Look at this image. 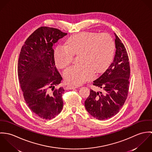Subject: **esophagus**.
Returning a JSON list of instances; mask_svg holds the SVG:
<instances>
[{
    "label": "esophagus",
    "mask_w": 152,
    "mask_h": 152,
    "mask_svg": "<svg viewBox=\"0 0 152 152\" xmlns=\"http://www.w3.org/2000/svg\"><path fill=\"white\" fill-rule=\"evenodd\" d=\"M78 87L77 86H68L66 87V89H75V88H77Z\"/></svg>",
    "instance_id": "obj_1"
}]
</instances>
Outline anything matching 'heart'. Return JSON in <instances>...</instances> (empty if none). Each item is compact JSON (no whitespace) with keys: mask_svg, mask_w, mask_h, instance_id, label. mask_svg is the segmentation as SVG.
<instances>
[{"mask_svg":"<svg viewBox=\"0 0 152 152\" xmlns=\"http://www.w3.org/2000/svg\"><path fill=\"white\" fill-rule=\"evenodd\" d=\"M115 50L112 38L107 33L81 32L69 38L65 45H58L54 53L56 65L64 68L75 55L79 64L66 68L64 72L68 84L79 86L90 80L96 73L106 69L111 63Z\"/></svg>","mask_w":152,"mask_h":152,"instance_id":"1","label":"heart"}]
</instances>
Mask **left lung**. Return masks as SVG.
Listing matches in <instances>:
<instances>
[{
    "label": "left lung",
    "instance_id": "1",
    "mask_svg": "<svg viewBox=\"0 0 152 152\" xmlns=\"http://www.w3.org/2000/svg\"><path fill=\"white\" fill-rule=\"evenodd\" d=\"M116 52L112 63L93 85L103 92L90 90L85 101L88 112L96 119H108L117 114L128 97L130 77L129 58L125 45L115 34Z\"/></svg>",
    "mask_w": 152,
    "mask_h": 152
}]
</instances>
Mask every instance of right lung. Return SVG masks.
Wrapping results in <instances>:
<instances>
[{"label": "right lung", "instance_id": "right-lung-1", "mask_svg": "<svg viewBox=\"0 0 152 152\" xmlns=\"http://www.w3.org/2000/svg\"><path fill=\"white\" fill-rule=\"evenodd\" d=\"M66 34L57 28L41 27L27 38L20 53L18 71L24 99L44 119L55 118L63 107L64 89L55 88L63 78L55 65L53 45Z\"/></svg>", "mask_w": 152, "mask_h": 152}]
</instances>
